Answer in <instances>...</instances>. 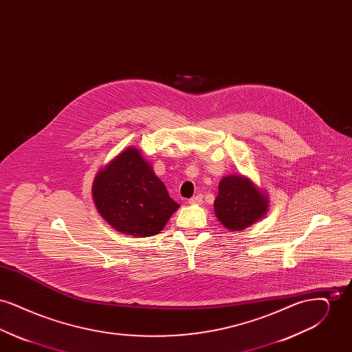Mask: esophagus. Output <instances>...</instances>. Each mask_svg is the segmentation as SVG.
<instances>
[{
  "mask_svg": "<svg viewBox=\"0 0 352 352\" xmlns=\"http://www.w3.org/2000/svg\"><path fill=\"white\" fill-rule=\"evenodd\" d=\"M188 201H190V204H201V201H203V195L198 194V195L192 197Z\"/></svg>",
  "mask_w": 352,
  "mask_h": 352,
  "instance_id": "esophagus-1",
  "label": "esophagus"
}]
</instances>
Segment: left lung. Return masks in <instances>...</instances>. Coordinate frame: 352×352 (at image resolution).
<instances>
[{"label":"left lung","mask_w":352,"mask_h":352,"mask_svg":"<svg viewBox=\"0 0 352 352\" xmlns=\"http://www.w3.org/2000/svg\"><path fill=\"white\" fill-rule=\"evenodd\" d=\"M267 210V197L248 178L230 175L220 181L215 199V214L227 230H244L263 218Z\"/></svg>","instance_id":"obj_1"}]
</instances>
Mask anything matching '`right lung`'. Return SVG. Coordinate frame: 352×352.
I'll return each instance as SVG.
<instances>
[{
	"mask_svg": "<svg viewBox=\"0 0 352 352\" xmlns=\"http://www.w3.org/2000/svg\"><path fill=\"white\" fill-rule=\"evenodd\" d=\"M92 191L104 220L118 232L137 237L158 234L179 207L135 148L99 171Z\"/></svg>",
	"mask_w": 352,
	"mask_h": 352,
	"instance_id": "1",
	"label": "right lung"
}]
</instances>
